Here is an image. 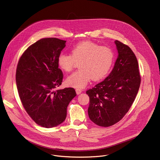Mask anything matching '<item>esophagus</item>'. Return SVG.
<instances>
[{"mask_svg": "<svg viewBox=\"0 0 160 160\" xmlns=\"http://www.w3.org/2000/svg\"><path fill=\"white\" fill-rule=\"evenodd\" d=\"M76 91L77 94V95H79V94L81 93L82 92L80 89H76Z\"/></svg>", "mask_w": 160, "mask_h": 160, "instance_id": "esophagus-1", "label": "esophagus"}]
</instances>
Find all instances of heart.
Instances as JSON below:
<instances>
[{
    "mask_svg": "<svg viewBox=\"0 0 160 160\" xmlns=\"http://www.w3.org/2000/svg\"><path fill=\"white\" fill-rule=\"evenodd\" d=\"M114 58V52L110 47L86 41L73 46L71 54H59L58 63L62 70L69 72L79 62L80 69L67 78V83L74 88H83L91 79L99 81L104 78L112 66Z\"/></svg>",
    "mask_w": 160,
    "mask_h": 160,
    "instance_id": "heart-1",
    "label": "heart"
}]
</instances>
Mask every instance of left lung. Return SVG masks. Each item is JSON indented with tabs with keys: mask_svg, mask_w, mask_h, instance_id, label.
Instances as JSON below:
<instances>
[{
	"mask_svg": "<svg viewBox=\"0 0 160 160\" xmlns=\"http://www.w3.org/2000/svg\"><path fill=\"white\" fill-rule=\"evenodd\" d=\"M115 44L118 57L106 78L86 91L89 97L88 114L100 127H108L120 121L128 112L138 91L141 77L136 55L119 41Z\"/></svg>",
	"mask_w": 160,
	"mask_h": 160,
	"instance_id": "8db88e82",
	"label": "left lung"
}]
</instances>
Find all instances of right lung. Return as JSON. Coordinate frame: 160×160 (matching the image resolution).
<instances>
[{"label":"right lung","instance_id":"1","mask_svg":"<svg viewBox=\"0 0 160 160\" xmlns=\"http://www.w3.org/2000/svg\"><path fill=\"white\" fill-rule=\"evenodd\" d=\"M66 41L41 39L20 57L16 69L19 97L27 113L39 125L52 128L63 122L70 101L76 96L72 88L58 89L63 74L58 58Z\"/></svg>","mask_w":160,"mask_h":160}]
</instances>
